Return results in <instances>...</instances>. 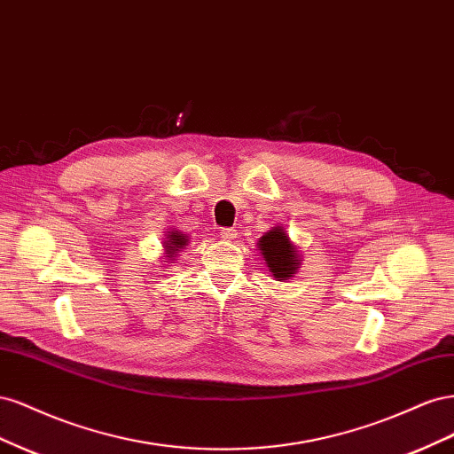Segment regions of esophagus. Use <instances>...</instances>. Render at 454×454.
I'll return each mask as SVG.
<instances>
[{
  "instance_id": "esophagus-1",
  "label": "esophagus",
  "mask_w": 454,
  "mask_h": 454,
  "mask_svg": "<svg viewBox=\"0 0 454 454\" xmlns=\"http://www.w3.org/2000/svg\"><path fill=\"white\" fill-rule=\"evenodd\" d=\"M219 239L225 240V242H232L237 239V232L232 229H222V231H219Z\"/></svg>"
}]
</instances>
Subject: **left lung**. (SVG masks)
Returning <instances> with one entry per match:
<instances>
[{
    "mask_svg": "<svg viewBox=\"0 0 454 454\" xmlns=\"http://www.w3.org/2000/svg\"><path fill=\"white\" fill-rule=\"evenodd\" d=\"M257 248L265 265L269 267L270 277L278 282L290 280L301 267V257L297 246L290 240L286 227L277 225L257 240Z\"/></svg>",
    "mask_w": 454,
    "mask_h": 454,
    "instance_id": "8db88e82",
    "label": "left lung"
}]
</instances>
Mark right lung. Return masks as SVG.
I'll return each mask as SVG.
<instances>
[{"label":"right lung","mask_w":454,"mask_h":454,"mask_svg":"<svg viewBox=\"0 0 454 454\" xmlns=\"http://www.w3.org/2000/svg\"><path fill=\"white\" fill-rule=\"evenodd\" d=\"M187 244H189V237L184 235L180 229H168L167 235H164V240H162L164 263H174L176 255L180 254Z\"/></svg>","instance_id":"right-lung-1"}]
</instances>
